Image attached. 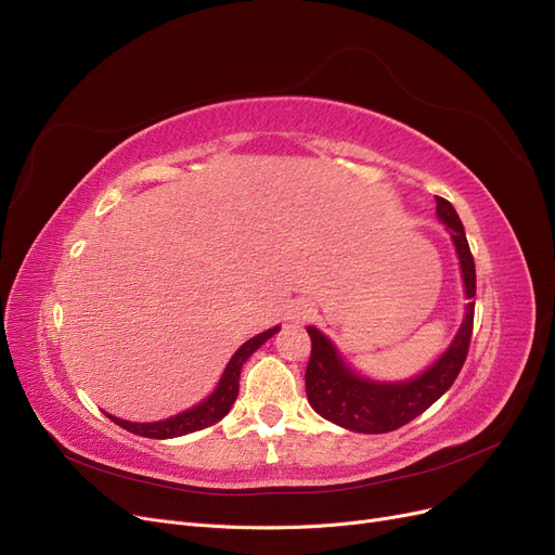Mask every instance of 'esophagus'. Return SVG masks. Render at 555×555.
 Here are the masks:
<instances>
[{
	"label": "esophagus",
	"instance_id": "obj_1",
	"mask_svg": "<svg viewBox=\"0 0 555 555\" xmlns=\"http://www.w3.org/2000/svg\"><path fill=\"white\" fill-rule=\"evenodd\" d=\"M313 315H315V306L311 301H306V299H299L291 309V320L297 322V324L309 322Z\"/></svg>",
	"mask_w": 555,
	"mask_h": 555
}]
</instances>
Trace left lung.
Segmentation results:
<instances>
[{
    "instance_id": "8db88e82",
    "label": "left lung",
    "mask_w": 555,
    "mask_h": 555,
    "mask_svg": "<svg viewBox=\"0 0 555 555\" xmlns=\"http://www.w3.org/2000/svg\"><path fill=\"white\" fill-rule=\"evenodd\" d=\"M437 215L453 237L468 299L455 340L416 379L386 384L357 375L340 359L332 340L315 326H309L306 332L311 336V359L306 365V396L322 418L363 435L393 433L433 406L457 379L468 354L470 332H474L476 262L468 249L464 225L450 201L437 196Z\"/></svg>"
}]
</instances>
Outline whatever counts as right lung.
<instances>
[{
  "instance_id": "add662e5",
  "label": "right lung",
  "mask_w": 555,
  "mask_h": 555,
  "mask_svg": "<svg viewBox=\"0 0 555 555\" xmlns=\"http://www.w3.org/2000/svg\"><path fill=\"white\" fill-rule=\"evenodd\" d=\"M281 326H272V330H267L258 336H254L251 340H246L240 350L231 357L229 365H225V371L217 384V388L212 391V396L205 398L203 402H198L196 406L188 409V412H182L178 416H171L167 421H157V423H130V421H122L116 418L112 414H107L116 425H120L122 429H128L132 435L139 437H146V439H173V437H182V435H192L198 433V429L215 425L217 421H221L225 414L231 412V406L237 398L240 391V371L244 361L249 359L258 347L267 340L272 338Z\"/></svg>"
}]
</instances>
